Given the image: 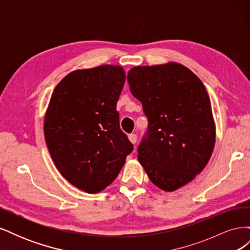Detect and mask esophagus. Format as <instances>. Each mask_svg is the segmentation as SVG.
Instances as JSON below:
<instances>
[{"mask_svg":"<svg viewBox=\"0 0 250 250\" xmlns=\"http://www.w3.org/2000/svg\"><path fill=\"white\" fill-rule=\"evenodd\" d=\"M128 139H129V141L132 143V144H135L137 143V140H138V137H137V134H134V133H131V134H129L128 135Z\"/></svg>","mask_w":250,"mask_h":250,"instance_id":"esophagus-1","label":"esophagus"}]
</instances>
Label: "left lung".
Masks as SVG:
<instances>
[{
    "label": "left lung",
    "instance_id": "left-lung-1",
    "mask_svg": "<svg viewBox=\"0 0 250 250\" xmlns=\"http://www.w3.org/2000/svg\"><path fill=\"white\" fill-rule=\"evenodd\" d=\"M127 81L148 119L139 162L156 187L175 191L193 180L213 153L216 127L208 94L177 62L134 66Z\"/></svg>",
    "mask_w": 250,
    "mask_h": 250
}]
</instances>
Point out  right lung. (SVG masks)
Returning <instances> with one entry per match:
<instances>
[{
    "mask_svg": "<svg viewBox=\"0 0 250 250\" xmlns=\"http://www.w3.org/2000/svg\"><path fill=\"white\" fill-rule=\"evenodd\" d=\"M125 78L120 65L73 71L56 85L44 116V140L56 168L89 194L108 187L133 150L116 109Z\"/></svg>",
    "mask_w": 250,
    "mask_h": 250,
    "instance_id": "add662e5",
    "label": "right lung"
}]
</instances>
